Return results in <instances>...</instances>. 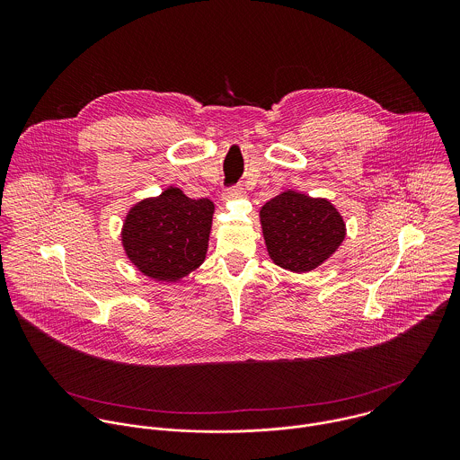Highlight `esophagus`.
Returning a JSON list of instances; mask_svg holds the SVG:
<instances>
[{"instance_id":"obj_1","label":"esophagus","mask_w":460,"mask_h":460,"mask_svg":"<svg viewBox=\"0 0 460 460\" xmlns=\"http://www.w3.org/2000/svg\"><path fill=\"white\" fill-rule=\"evenodd\" d=\"M246 195L244 193V190L241 188V186H234V188H230V190H226L225 191V199H235V198H243Z\"/></svg>"}]
</instances>
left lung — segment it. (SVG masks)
I'll use <instances>...</instances> for the list:
<instances>
[{
  "label": "left lung",
  "mask_w": 460,
  "mask_h": 460,
  "mask_svg": "<svg viewBox=\"0 0 460 460\" xmlns=\"http://www.w3.org/2000/svg\"><path fill=\"white\" fill-rule=\"evenodd\" d=\"M261 223L270 261L292 272L314 270L345 239V221L329 199L290 190L263 205Z\"/></svg>",
  "instance_id": "8db88e82"
}]
</instances>
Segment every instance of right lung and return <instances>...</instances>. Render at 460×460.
Wrapping results in <instances>:
<instances>
[{
    "label": "right lung",
    "instance_id": "1",
    "mask_svg": "<svg viewBox=\"0 0 460 460\" xmlns=\"http://www.w3.org/2000/svg\"><path fill=\"white\" fill-rule=\"evenodd\" d=\"M212 214L208 198L193 199L170 186L131 207L120 234L124 252L145 276L175 283L205 261Z\"/></svg>",
    "mask_w": 460,
    "mask_h": 460
}]
</instances>
